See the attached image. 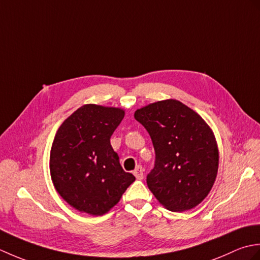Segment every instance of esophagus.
<instances>
[{
	"instance_id": "esophagus-1",
	"label": "esophagus",
	"mask_w": 260,
	"mask_h": 260,
	"mask_svg": "<svg viewBox=\"0 0 260 260\" xmlns=\"http://www.w3.org/2000/svg\"><path fill=\"white\" fill-rule=\"evenodd\" d=\"M133 174L135 175V178H136L137 180H142L143 178H144V169H143V168L141 167V165H139V167H137V168L134 170Z\"/></svg>"
}]
</instances>
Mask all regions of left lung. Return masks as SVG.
<instances>
[{
    "instance_id": "obj_1",
    "label": "left lung",
    "mask_w": 260,
    "mask_h": 260,
    "mask_svg": "<svg viewBox=\"0 0 260 260\" xmlns=\"http://www.w3.org/2000/svg\"><path fill=\"white\" fill-rule=\"evenodd\" d=\"M155 151L148 189L171 211H185L203 201L217 178L219 153L210 127L181 102L169 99L137 109Z\"/></svg>"
}]
</instances>
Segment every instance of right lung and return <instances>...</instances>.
<instances>
[{
	"label": "right lung",
	"instance_id": "1",
	"mask_svg": "<svg viewBox=\"0 0 260 260\" xmlns=\"http://www.w3.org/2000/svg\"><path fill=\"white\" fill-rule=\"evenodd\" d=\"M123 118V109L85 105L63 121L54 136L52 182L59 194L81 212L106 213L135 181L120 167L110 145Z\"/></svg>",
	"mask_w": 260,
	"mask_h": 260
}]
</instances>
